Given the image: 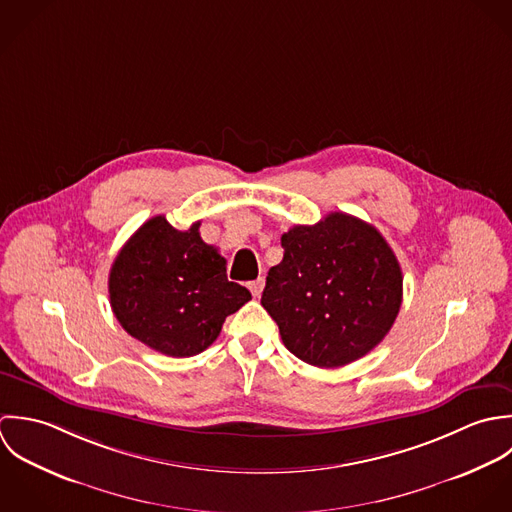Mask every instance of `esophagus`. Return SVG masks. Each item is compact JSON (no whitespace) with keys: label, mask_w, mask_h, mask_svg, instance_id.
I'll use <instances>...</instances> for the list:
<instances>
[{"label":"esophagus","mask_w":512,"mask_h":512,"mask_svg":"<svg viewBox=\"0 0 512 512\" xmlns=\"http://www.w3.org/2000/svg\"><path fill=\"white\" fill-rule=\"evenodd\" d=\"M263 287H265V279H263V277H259L257 281H251V283H249V291H251V295H253L255 299L261 297Z\"/></svg>","instance_id":"esophagus-1"}]
</instances>
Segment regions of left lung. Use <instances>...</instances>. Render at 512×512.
<instances>
[{"instance_id": "8db88e82", "label": "left lung", "mask_w": 512, "mask_h": 512, "mask_svg": "<svg viewBox=\"0 0 512 512\" xmlns=\"http://www.w3.org/2000/svg\"><path fill=\"white\" fill-rule=\"evenodd\" d=\"M261 305L283 344L318 368L346 366L374 350L402 307V269L382 233L342 211L281 237Z\"/></svg>"}]
</instances>
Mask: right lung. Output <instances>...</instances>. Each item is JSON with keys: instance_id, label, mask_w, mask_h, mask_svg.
<instances>
[{"instance_id": "1", "label": "right lung", "mask_w": 512, "mask_h": 512, "mask_svg": "<svg viewBox=\"0 0 512 512\" xmlns=\"http://www.w3.org/2000/svg\"><path fill=\"white\" fill-rule=\"evenodd\" d=\"M108 295L130 336L174 358L204 352L225 318L251 301L245 287L227 281L225 259L200 237V221L178 231L164 215L124 243L110 267Z\"/></svg>"}]
</instances>
